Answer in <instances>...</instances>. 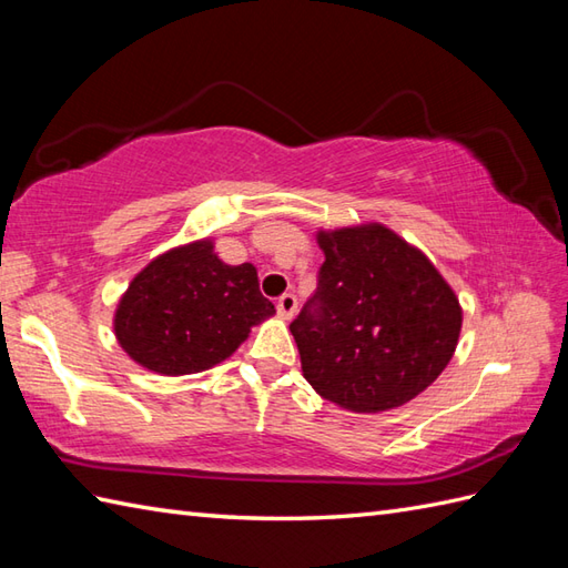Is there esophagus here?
<instances>
[{
	"instance_id": "obj_1",
	"label": "esophagus",
	"mask_w": 568,
	"mask_h": 568,
	"mask_svg": "<svg viewBox=\"0 0 568 568\" xmlns=\"http://www.w3.org/2000/svg\"><path fill=\"white\" fill-rule=\"evenodd\" d=\"M296 296L294 294H282L280 298H276V313H280V316L284 318V321H288L296 313Z\"/></svg>"
}]
</instances>
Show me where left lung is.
Masks as SVG:
<instances>
[{"instance_id":"1","label":"left lung","mask_w":568,"mask_h":568,"mask_svg":"<svg viewBox=\"0 0 568 568\" xmlns=\"http://www.w3.org/2000/svg\"><path fill=\"white\" fill-rule=\"evenodd\" d=\"M318 288L292 331L306 382L352 413L398 408L455 355L457 294L418 247L382 223L318 231Z\"/></svg>"}]
</instances>
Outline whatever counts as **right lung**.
<instances>
[{
	"instance_id": "1",
	"label": "right lung",
	"mask_w": 568,
	"mask_h": 568,
	"mask_svg": "<svg viewBox=\"0 0 568 568\" xmlns=\"http://www.w3.org/2000/svg\"><path fill=\"white\" fill-rule=\"evenodd\" d=\"M274 316L250 262L225 264L213 241L162 252L133 276L113 313V333L133 362L162 376L216 367L250 327Z\"/></svg>"
}]
</instances>
